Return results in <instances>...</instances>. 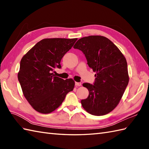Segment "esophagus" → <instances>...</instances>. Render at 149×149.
<instances>
[{
	"mask_svg": "<svg viewBox=\"0 0 149 149\" xmlns=\"http://www.w3.org/2000/svg\"><path fill=\"white\" fill-rule=\"evenodd\" d=\"M75 85L76 86H81V83H78V82H75Z\"/></svg>",
	"mask_w": 149,
	"mask_h": 149,
	"instance_id": "1",
	"label": "esophagus"
}]
</instances>
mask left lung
Returning a JSON list of instances; mask_svg holds the SVG:
<instances>
[{
    "instance_id": "1",
    "label": "left lung",
    "mask_w": 149,
    "mask_h": 149,
    "mask_svg": "<svg viewBox=\"0 0 149 149\" xmlns=\"http://www.w3.org/2000/svg\"><path fill=\"white\" fill-rule=\"evenodd\" d=\"M74 48L83 52L88 66L96 72L93 84H83L89 95L81 100L82 106L93 115H106L118 105L128 84L126 59L111 41L102 36L82 38Z\"/></svg>"
}]
</instances>
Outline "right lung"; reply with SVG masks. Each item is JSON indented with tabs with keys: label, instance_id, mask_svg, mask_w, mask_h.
Returning <instances> with one entry per match:
<instances>
[{
	"label": "right lung",
	"instance_id": "obj_1",
	"mask_svg": "<svg viewBox=\"0 0 149 149\" xmlns=\"http://www.w3.org/2000/svg\"><path fill=\"white\" fill-rule=\"evenodd\" d=\"M77 40L43 39L22 58L18 81L24 97L36 111L43 114L54 111L74 89V80L56 77L54 70L61 68L62 58Z\"/></svg>",
	"mask_w": 149,
	"mask_h": 149
}]
</instances>
